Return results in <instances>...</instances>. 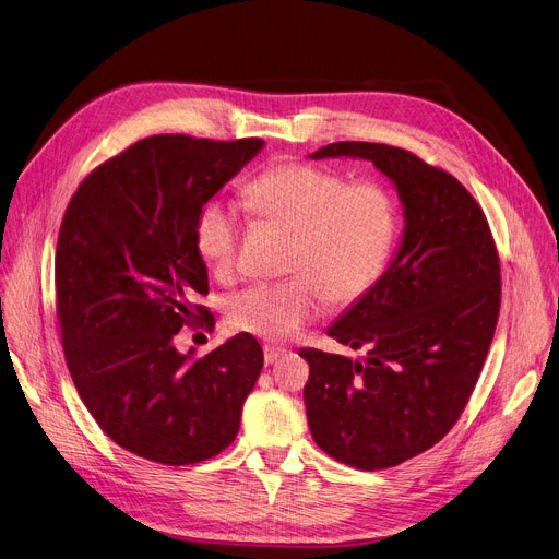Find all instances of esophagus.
<instances>
[{
  "label": "esophagus",
  "mask_w": 559,
  "mask_h": 559,
  "mask_svg": "<svg viewBox=\"0 0 559 559\" xmlns=\"http://www.w3.org/2000/svg\"><path fill=\"white\" fill-rule=\"evenodd\" d=\"M265 353V364H274L281 355H285V348H276V346H265L263 348Z\"/></svg>",
  "instance_id": "34e87169"
}]
</instances>
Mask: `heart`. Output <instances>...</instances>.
<instances>
[{
	"instance_id": "obj_1",
	"label": "heart",
	"mask_w": 559,
	"mask_h": 559,
	"mask_svg": "<svg viewBox=\"0 0 559 559\" xmlns=\"http://www.w3.org/2000/svg\"><path fill=\"white\" fill-rule=\"evenodd\" d=\"M251 213L294 234L278 283H255L229 301L234 330L287 342L321 317L325 299L353 308L382 281L400 236V209L380 181H350L342 170L283 162L245 186ZM242 227L234 206L211 200L195 219V247L219 281L240 270Z\"/></svg>"
}]
</instances>
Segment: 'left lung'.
I'll use <instances>...</instances> for the list:
<instances>
[{
	"instance_id": "1",
	"label": "left lung",
	"mask_w": 559,
	"mask_h": 559,
	"mask_svg": "<svg viewBox=\"0 0 559 559\" xmlns=\"http://www.w3.org/2000/svg\"><path fill=\"white\" fill-rule=\"evenodd\" d=\"M359 157L393 179L404 204L397 255L366 299L328 334L364 361L301 350L314 442L376 472L450 433L486 364L501 308V265L488 217L465 186L404 147L330 143L312 155Z\"/></svg>"
}]
</instances>
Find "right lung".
I'll use <instances>...</instances> for the list:
<instances>
[{
    "label": "right lung",
    "instance_id": "obj_1",
    "mask_svg": "<svg viewBox=\"0 0 559 559\" xmlns=\"http://www.w3.org/2000/svg\"><path fill=\"white\" fill-rule=\"evenodd\" d=\"M263 139L147 136L96 166L71 195L56 249V314L87 412L119 448L164 465L227 450L263 348L240 332L204 357L177 353L183 325L213 330L198 296L200 209Z\"/></svg>",
    "mask_w": 559,
    "mask_h": 559
}]
</instances>
